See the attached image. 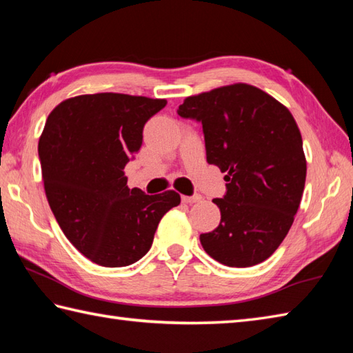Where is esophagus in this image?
I'll list each match as a JSON object with an SVG mask.
<instances>
[{
  "label": "esophagus",
  "mask_w": 353,
  "mask_h": 353,
  "mask_svg": "<svg viewBox=\"0 0 353 353\" xmlns=\"http://www.w3.org/2000/svg\"><path fill=\"white\" fill-rule=\"evenodd\" d=\"M200 200H201L200 194H194V196H182V201H183V203H188V205L197 203V201H200Z\"/></svg>",
  "instance_id": "1"
}]
</instances>
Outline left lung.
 Segmentation results:
<instances>
[{"label":"left lung","mask_w":353,"mask_h":353,"mask_svg":"<svg viewBox=\"0 0 353 353\" xmlns=\"http://www.w3.org/2000/svg\"><path fill=\"white\" fill-rule=\"evenodd\" d=\"M177 114L201 123L206 161L226 172V196L212 200L221 212L219 228L200 235L205 252L228 267L265 261L287 236L305 188L294 117L247 83L186 97Z\"/></svg>","instance_id":"1"}]
</instances>
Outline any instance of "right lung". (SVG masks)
<instances>
[{
  "instance_id": "add662e5",
  "label": "right lung",
  "mask_w": 353,
  "mask_h": 353,
  "mask_svg": "<svg viewBox=\"0 0 353 353\" xmlns=\"http://www.w3.org/2000/svg\"><path fill=\"white\" fill-rule=\"evenodd\" d=\"M167 100L115 92L77 95L51 110L39 138L45 196L65 236L101 267H125L152 247L176 191L147 196L124 176L144 124Z\"/></svg>"
}]
</instances>
